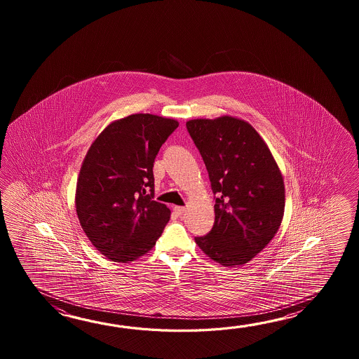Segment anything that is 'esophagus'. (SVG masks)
I'll return each instance as SVG.
<instances>
[{
  "label": "esophagus",
  "instance_id": "obj_1",
  "mask_svg": "<svg viewBox=\"0 0 359 359\" xmlns=\"http://www.w3.org/2000/svg\"><path fill=\"white\" fill-rule=\"evenodd\" d=\"M173 210H175V213H176L177 215H182V214L186 212V208H183V206H175Z\"/></svg>",
  "mask_w": 359,
  "mask_h": 359
}]
</instances>
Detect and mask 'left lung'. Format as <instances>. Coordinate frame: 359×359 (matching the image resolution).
<instances>
[{"instance_id": "1", "label": "left lung", "mask_w": 359, "mask_h": 359, "mask_svg": "<svg viewBox=\"0 0 359 359\" xmlns=\"http://www.w3.org/2000/svg\"><path fill=\"white\" fill-rule=\"evenodd\" d=\"M215 195V221L195 243L224 267L243 266L275 237L285 212L281 170L250 123L231 115L186 123Z\"/></svg>"}]
</instances>
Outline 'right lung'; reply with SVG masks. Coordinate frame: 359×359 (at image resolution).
<instances>
[{
    "label": "right lung",
    "instance_id": "1",
    "mask_svg": "<svg viewBox=\"0 0 359 359\" xmlns=\"http://www.w3.org/2000/svg\"><path fill=\"white\" fill-rule=\"evenodd\" d=\"M178 127L172 118L132 114L107 124L92 142L76 180V210L92 245L130 263L150 252L170 218L154 200V161Z\"/></svg>",
    "mask_w": 359,
    "mask_h": 359
}]
</instances>
